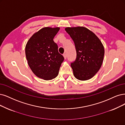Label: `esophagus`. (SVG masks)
Here are the masks:
<instances>
[{
    "instance_id": "34e87169",
    "label": "esophagus",
    "mask_w": 125,
    "mask_h": 125,
    "mask_svg": "<svg viewBox=\"0 0 125 125\" xmlns=\"http://www.w3.org/2000/svg\"><path fill=\"white\" fill-rule=\"evenodd\" d=\"M63 57H64V59H66V58H67V55H66V53H64V54H63Z\"/></svg>"
}]
</instances>
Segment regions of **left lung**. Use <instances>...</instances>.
Masks as SVG:
<instances>
[{
	"label": "left lung",
	"instance_id": "obj_1",
	"mask_svg": "<svg viewBox=\"0 0 125 125\" xmlns=\"http://www.w3.org/2000/svg\"><path fill=\"white\" fill-rule=\"evenodd\" d=\"M65 30L76 49V59L71 65L73 76L81 81L91 79L102 65L104 54L103 43L94 32L84 27H66Z\"/></svg>",
	"mask_w": 125,
	"mask_h": 125
}]
</instances>
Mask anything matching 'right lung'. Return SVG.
Returning <instances> with one entry per match:
<instances>
[{
    "label": "right lung",
    "mask_w": 125,
    "mask_h": 125,
    "mask_svg": "<svg viewBox=\"0 0 125 125\" xmlns=\"http://www.w3.org/2000/svg\"><path fill=\"white\" fill-rule=\"evenodd\" d=\"M60 29L43 28L31 36L26 45V57L30 69L35 76L45 80H52L58 75L64 60L53 40Z\"/></svg>",
    "instance_id": "1"
}]
</instances>
